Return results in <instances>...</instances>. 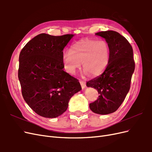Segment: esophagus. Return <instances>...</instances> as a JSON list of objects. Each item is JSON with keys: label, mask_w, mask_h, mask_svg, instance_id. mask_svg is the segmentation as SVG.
<instances>
[{"label": "esophagus", "mask_w": 152, "mask_h": 152, "mask_svg": "<svg viewBox=\"0 0 152 152\" xmlns=\"http://www.w3.org/2000/svg\"><path fill=\"white\" fill-rule=\"evenodd\" d=\"M80 85H81V87H82V89L85 88L86 86V82H84V81H83V80H80Z\"/></svg>", "instance_id": "1"}]
</instances>
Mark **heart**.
Segmentation results:
<instances>
[{"instance_id": "obj_1", "label": "heart", "mask_w": 152, "mask_h": 152, "mask_svg": "<svg viewBox=\"0 0 152 152\" xmlns=\"http://www.w3.org/2000/svg\"><path fill=\"white\" fill-rule=\"evenodd\" d=\"M110 56L109 45L104 40L84 39L72 45L62 56L63 66L70 74H75L81 62L86 73L93 76L101 74L107 67Z\"/></svg>"}]
</instances>
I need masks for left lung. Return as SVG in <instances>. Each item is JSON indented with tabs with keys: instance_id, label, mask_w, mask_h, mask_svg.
Wrapping results in <instances>:
<instances>
[{
	"instance_id": "1",
	"label": "left lung",
	"mask_w": 152,
	"mask_h": 152,
	"mask_svg": "<svg viewBox=\"0 0 152 152\" xmlns=\"http://www.w3.org/2000/svg\"><path fill=\"white\" fill-rule=\"evenodd\" d=\"M105 39L109 45V63L104 71L87 82V87H94L99 94L95 102L89 104L95 113L107 115L120 107L130 89L135 62L133 50L128 40L117 31L108 30L96 34Z\"/></svg>"
}]
</instances>
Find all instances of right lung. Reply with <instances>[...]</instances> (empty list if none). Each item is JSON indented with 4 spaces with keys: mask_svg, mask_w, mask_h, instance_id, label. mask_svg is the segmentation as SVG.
<instances>
[{
    "mask_svg": "<svg viewBox=\"0 0 152 152\" xmlns=\"http://www.w3.org/2000/svg\"><path fill=\"white\" fill-rule=\"evenodd\" d=\"M73 35L40 34L21 50L18 79L26 103L39 115L55 118L65 112L79 80L63 70V50Z\"/></svg>",
    "mask_w": 152,
    "mask_h": 152,
    "instance_id": "add662e5",
    "label": "right lung"
}]
</instances>
